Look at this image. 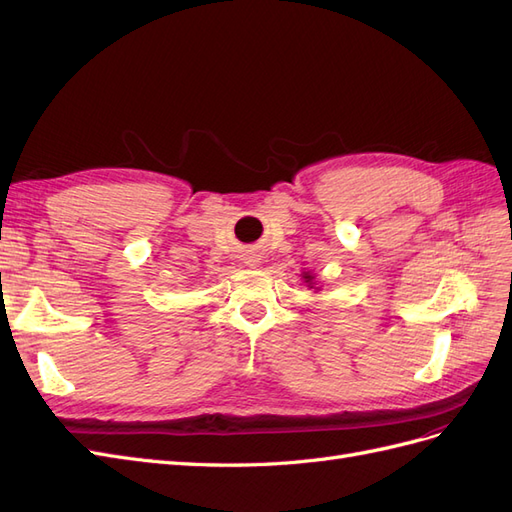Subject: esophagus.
Here are the masks:
<instances>
[{"label": "esophagus", "mask_w": 512, "mask_h": 512, "mask_svg": "<svg viewBox=\"0 0 512 512\" xmlns=\"http://www.w3.org/2000/svg\"><path fill=\"white\" fill-rule=\"evenodd\" d=\"M258 262H260V258H258V254H252V256H247V265H258Z\"/></svg>", "instance_id": "obj_1"}]
</instances>
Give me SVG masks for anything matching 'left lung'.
<instances>
[{
    "instance_id": "obj_1",
    "label": "left lung",
    "mask_w": 512,
    "mask_h": 512,
    "mask_svg": "<svg viewBox=\"0 0 512 512\" xmlns=\"http://www.w3.org/2000/svg\"><path fill=\"white\" fill-rule=\"evenodd\" d=\"M312 280H314V277L309 275V273H305V282H312ZM309 286H312V284H309Z\"/></svg>"
}]
</instances>
